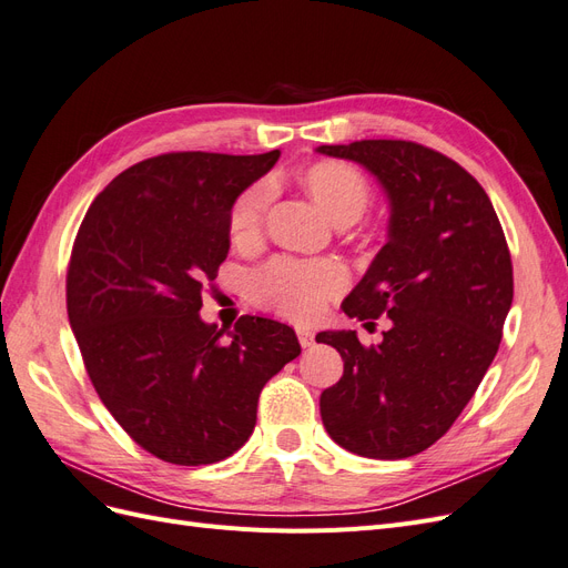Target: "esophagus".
I'll return each mask as SVG.
<instances>
[{
  "mask_svg": "<svg viewBox=\"0 0 568 568\" xmlns=\"http://www.w3.org/2000/svg\"><path fill=\"white\" fill-rule=\"evenodd\" d=\"M298 341L303 348H313L315 346V334L311 329H298Z\"/></svg>",
  "mask_w": 568,
  "mask_h": 568,
  "instance_id": "obj_1",
  "label": "esophagus"
}]
</instances>
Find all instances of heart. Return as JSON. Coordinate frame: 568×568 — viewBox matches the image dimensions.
Returning a JSON list of instances; mask_svg holds the SVG:
<instances>
[{
	"label": "heart",
	"mask_w": 568,
	"mask_h": 568,
	"mask_svg": "<svg viewBox=\"0 0 568 568\" xmlns=\"http://www.w3.org/2000/svg\"><path fill=\"white\" fill-rule=\"evenodd\" d=\"M305 192L317 209L336 220H357L369 205V184L346 163L322 161L305 170ZM272 199V186L257 182L236 199L230 213V232L236 244H251L263 232V217ZM348 277L334 261H288L274 257L253 274L251 288L257 303L291 320H313L324 303L346 288Z\"/></svg>",
	"instance_id": "1"
}]
</instances>
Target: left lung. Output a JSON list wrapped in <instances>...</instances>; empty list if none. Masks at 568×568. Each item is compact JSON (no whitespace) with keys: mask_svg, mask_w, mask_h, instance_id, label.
Instances as JSON below:
<instances>
[{"mask_svg":"<svg viewBox=\"0 0 568 568\" xmlns=\"http://www.w3.org/2000/svg\"><path fill=\"white\" fill-rule=\"evenodd\" d=\"M353 161L388 199V239L343 298L357 320L390 317L384 341L320 332L343 357L338 384L322 390V424L341 448L403 459L434 445L488 372L511 307V257L488 194L443 153L403 140L322 144Z\"/></svg>","mask_w":568,"mask_h":568,"instance_id":"8db88e82","label":"left lung"}]
</instances>
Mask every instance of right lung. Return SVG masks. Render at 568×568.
Listing matches in <instances>:
<instances>
[{
    "mask_svg": "<svg viewBox=\"0 0 568 568\" xmlns=\"http://www.w3.org/2000/svg\"><path fill=\"white\" fill-rule=\"evenodd\" d=\"M277 159L280 149L142 161L80 225L65 301L84 367L115 422L165 462L234 455L253 434L263 386L301 355L277 320L244 315L227 332L199 315L230 253L232 205Z\"/></svg>",
    "mask_w": 568,
    "mask_h": 568,
    "instance_id": "right-lung-1",
    "label": "right lung"
}]
</instances>
